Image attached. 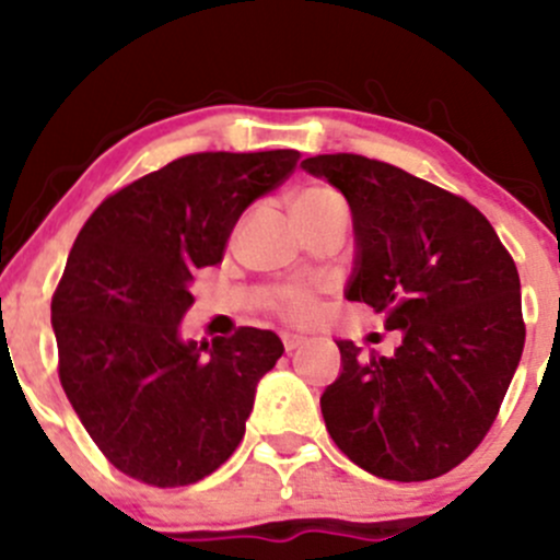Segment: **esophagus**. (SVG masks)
<instances>
[{"label":"esophagus","mask_w":560,"mask_h":560,"mask_svg":"<svg viewBox=\"0 0 560 560\" xmlns=\"http://www.w3.org/2000/svg\"><path fill=\"white\" fill-rule=\"evenodd\" d=\"M281 341H284L287 352H295V349L303 343V336H284V338H281Z\"/></svg>","instance_id":"esophagus-1"}]
</instances>
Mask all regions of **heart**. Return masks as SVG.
Wrapping results in <instances>:
<instances>
[{
  "label": "heart",
  "mask_w": 560,
  "mask_h": 560,
  "mask_svg": "<svg viewBox=\"0 0 560 560\" xmlns=\"http://www.w3.org/2000/svg\"><path fill=\"white\" fill-rule=\"evenodd\" d=\"M330 197H338V195L332 189H327V186H306V189L295 191L290 200L292 217H298V213L306 211V208L316 206V202L330 200ZM265 303H268L270 312H276L279 316H284V319H292V322L312 319L316 308H319L314 287L301 284V281L270 287V290L265 292Z\"/></svg>",
  "instance_id": "obj_1"
}]
</instances>
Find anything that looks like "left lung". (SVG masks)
<instances>
[{
	"label": "left lung",
	"mask_w": 560,
	"mask_h": 560,
	"mask_svg": "<svg viewBox=\"0 0 560 560\" xmlns=\"http://www.w3.org/2000/svg\"><path fill=\"white\" fill-rule=\"evenodd\" d=\"M303 171L352 208L347 301L400 330L389 358L336 341L343 371L322 393L336 447L374 477L422 482L466 460L501 409L525 343L521 276L468 200L360 154H319Z\"/></svg>",
	"instance_id": "1"
}]
</instances>
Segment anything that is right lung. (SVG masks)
Returning a JSON list of instances; mask_svg holds the SVG:
<instances>
[{
	"mask_svg": "<svg viewBox=\"0 0 560 560\" xmlns=\"http://www.w3.org/2000/svg\"><path fill=\"white\" fill-rule=\"evenodd\" d=\"M295 149L202 151L113 191L86 219L50 301L59 380L113 466L154 488L217 471L246 433L273 330L178 338L191 273L222 262L241 213L290 178Z\"/></svg>",
	"mask_w": 560,
	"mask_h": 560,
	"instance_id": "right-lung-1",
	"label": "right lung"
}]
</instances>
